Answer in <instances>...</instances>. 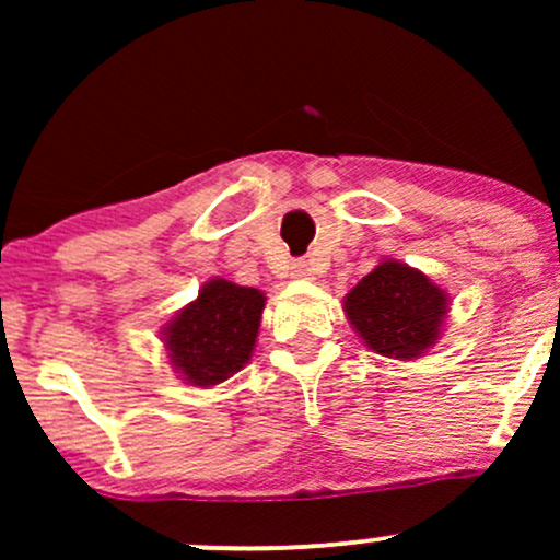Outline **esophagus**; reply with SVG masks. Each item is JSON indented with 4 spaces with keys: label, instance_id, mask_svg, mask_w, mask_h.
Returning a JSON list of instances; mask_svg holds the SVG:
<instances>
[{
    "label": "esophagus",
    "instance_id": "obj_1",
    "mask_svg": "<svg viewBox=\"0 0 560 560\" xmlns=\"http://www.w3.org/2000/svg\"><path fill=\"white\" fill-rule=\"evenodd\" d=\"M292 276L294 279H313V268L307 260H294L292 262Z\"/></svg>",
    "mask_w": 560,
    "mask_h": 560
}]
</instances>
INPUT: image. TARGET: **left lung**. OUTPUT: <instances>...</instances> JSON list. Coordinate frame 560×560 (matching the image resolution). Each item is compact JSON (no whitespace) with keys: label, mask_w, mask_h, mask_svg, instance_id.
<instances>
[{"label":"left lung","mask_w":560,"mask_h":560,"mask_svg":"<svg viewBox=\"0 0 560 560\" xmlns=\"http://www.w3.org/2000/svg\"><path fill=\"white\" fill-rule=\"evenodd\" d=\"M345 313L371 350L410 361L440 339L447 294L416 268L382 260L350 289Z\"/></svg>","instance_id":"8db88e82"}]
</instances>
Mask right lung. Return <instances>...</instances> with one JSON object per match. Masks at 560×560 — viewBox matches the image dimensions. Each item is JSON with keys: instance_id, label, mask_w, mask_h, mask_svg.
Returning <instances> with one entry per match:
<instances>
[{"instance_id": "add662e5", "label": "right lung", "mask_w": 560, "mask_h": 560, "mask_svg": "<svg viewBox=\"0 0 560 560\" xmlns=\"http://www.w3.org/2000/svg\"><path fill=\"white\" fill-rule=\"evenodd\" d=\"M266 298L260 289L210 279L165 326V350L191 387H213L244 369L255 350Z\"/></svg>"}]
</instances>
